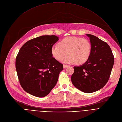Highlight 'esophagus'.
Instances as JSON below:
<instances>
[{
	"instance_id": "esophagus-1",
	"label": "esophagus",
	"mask_w": 122,
	"mask_h": 122,
	"mask_svg": "<svg viewBox=\"0 0 122 122\" xmlns=\"http://www.w3.org/2000/svg\"><path fill=\"white\" fill-rule=\"evenodd\" d=\"M68 66V65H64V66H63L64 68H67Z\"/></svg>"
}]
</instances>
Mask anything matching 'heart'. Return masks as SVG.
Here are the masks:
<instances>
[{
	"mask_svg": "<svg viewBox=\"0 0 122 122\" xmlns=\"http://www.w3.org/2000/svg\"><path fill=\"white\" fill-rule=\"evenodd\" d=\"M67 55L65 62L68 64H82L89 58L91 54V45L86 39L74 36H68L62 40L58 45L51 48L53 56L57 61H61Z\"/></svg>",
	"mask_w": 122,
	"mask_h": 122,
	"instance_id": "obj_1",
	"label": "heart"
}]
</instances>
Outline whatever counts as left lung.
<instances>
[{
    "label": "left lung",
    "instance_id": "left-lung-1",
    "mask_svg": "<svg viewBox=\"0 0 122 122\" xmlns=\"http://www.w3.org/2000/svg\"><path fill=\"white\" fill-rule=\"evenodd\" d=\"M91 54L88 60L79 66H74L71 80L74 86L86 93L98 91L107 83L113 66L114 58L107 43L91 34Z\"/></svg>",
    "mask_w": 122,
    "mask_h": 122
}]
</instances>
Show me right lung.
<instances>
[{"instance_id":"right-lung-1","label":"right lung","mask_w":122,"mask_h":122,"mask_svg":"<svg viewBox=\"0 0 122 122\" xmlns=\"http://www.w3.org/2000/svg\"><path fill=\"white\" fill-rule=\"evenodd\" d=\"M55 36H41L25 42L16 58L15 67L23 89L37 97L48 95L56 85L63 65L51 53L58 41Z\"/></svg>"}]
</instances>
